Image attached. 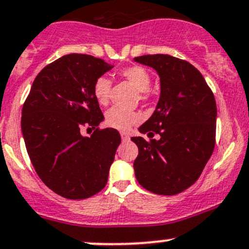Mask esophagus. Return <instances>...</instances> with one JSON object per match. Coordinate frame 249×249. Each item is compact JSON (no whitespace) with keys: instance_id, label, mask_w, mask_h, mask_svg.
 Instances as JSON below:
<instances>
[{"instance_id":"obj_1","label":"esophagus","mask_w":249,"mask_h":249,"mask_svg":"<svg viewBox=\"0 0 249 249\" xmlns=\"http://www.w3.org/2000/svg\"><path fill=\"white\" fill-rule=\"evenodd\" d=\"M120 136H122L123 142H126V141H129V140H130L129 133H126V132H122V133H120Z\"/></svg>"}]
</instances>
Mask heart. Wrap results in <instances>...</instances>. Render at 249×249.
Instances as JSON below:
<instances>
[{
	"label": "heart",
	"instance_id": "obj_1",
	"mask_svg": "<svg viewBox=\"0 0 249 249\" xmlns=\"http://www.w3.org/2000/svg\"><path fill=\"white\" fill-rule=\"evenodd\" d=\"M120 75L129 81L130 83L140 91L141 100L148 99V90L151 85V76L149 71L140 65L127 67L120 71ZM112 82L108 77L100 76L96 78L93 87V93L96 101L100 105H107L111 96ZM106 124L109 127L127 131L133 124H137L142 119V114L140 112L130 111V109L120 108V107H112L106 112Z\"/></svg>",
	"mask_w": 249,
	"mask_h": 249
}]
</instances>
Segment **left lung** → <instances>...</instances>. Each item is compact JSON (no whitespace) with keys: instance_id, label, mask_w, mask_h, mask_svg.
I'll return each mask as SVG.
<instances>
[{"instance_id":"1","label":"left lung","mask_w":249,"mask_h":249,"mask_svg":"<svg viewBox=\"0 0 249 249\" xmlns=\"http://www.w3.org/2000/svg\"><path fill=\"white\" fill-rule=\"evenodd\" d=\"M133 61L155 69L161 94L153 116L140 126L143 137L133 162L142 187L156 195L174 196L192 186L213 155L217 107L213 93L199 70L169 54H145ZM159 135L155 140L152 137Z\"/></svg>"}]
</instances>
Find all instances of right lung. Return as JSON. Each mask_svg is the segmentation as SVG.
I'll return each instance as SVG.
<instances>
[{
	"label": "right lung",
	"mask_w": 249,
	"mask_h": 249,
	"mask_svg": "<svg viewBox=\"0 0 249 249\" xmlns=\"http://www.w3.org/2000/svg\"><path fill=\"white\" fill-rule=\"evenodd\" d=\"M112 68L89 54H65L36 75L23 104L31 162L41 181L68 199H86L106 186L122 141L116 129L98 127L105 118L93 93L96 78ZM83 126L96 130L90 138L80 135Z\"/></svg>",
	"instance_id": "obj_1"
}]
</instances>
